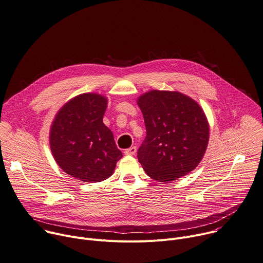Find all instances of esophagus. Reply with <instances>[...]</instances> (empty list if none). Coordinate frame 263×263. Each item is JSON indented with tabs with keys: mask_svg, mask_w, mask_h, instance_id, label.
Returning a JSON list of instances; mask_svg holds the SVG:
<instances>
[{
	"mask_svg": "<svg viewBox=\"0 0 263 263\" xmlns=\"http://www.w3.org/2000/svg\"><path fill=\"white\" fill-rule=\"evenodd\" d=\"M136 152H137V147H136V146H132V147L125 149V151H124V154L127 155V156H133V155L136 154Z\"/></svg>",
	"mask_w": 263,
	"mask_h": 263,
	"instance_id": "obj_1",
	"label": "esophagus"
}]
</instances>
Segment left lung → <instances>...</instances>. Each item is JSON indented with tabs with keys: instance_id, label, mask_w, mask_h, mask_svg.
<instances>
[{
	"instance_id": "left-lung-1",
	"label": "left lung",
	"mask_w": 263,
	"mask_h": 263,
	"mask_svg": "<svg viewBox=\"0 0 263 263\" xmlns=\"http://www.w3.org/2000/svg\"><path fill=\"white\" fill-rule=\"evenodd\" d=\"M146 137L138 160L147 176L170 183L190 173L200 163L209 141V123L192 98L171 91L153 90L137 101Z\"/></svg>"
}]
</instances>
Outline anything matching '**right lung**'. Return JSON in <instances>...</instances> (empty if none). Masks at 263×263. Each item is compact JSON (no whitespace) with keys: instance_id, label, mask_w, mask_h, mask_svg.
I'll use <instances>...</instances> for the list:
<instances>
[{"instance_id":"add662e5","label":"right lung","mask_w":263,"mask_h":263,"mask_svg":"<svg viewBox=\"0 0 263 263\" xmlns=\"http://www.w3.org/2000/svg\"><path fill=\"white\" fill-rule=\"evenodd\" d=\"M106 105L102 95H78L57 111L50 128V148L57 165L82 182L109 178L122 158L112 133L102 121Z\"/></svg>"}]
</instances>
